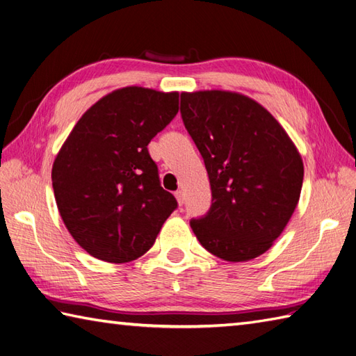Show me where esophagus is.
<instances>
[{"instance_id": "34e87169", "label": "esophagus", "mask_w": 356, "mask_h": 356, "mask_svg": "<svg viewBox=\"0 0 356 356\" xmlns=\"http://www.w3.org/2000/svg\"><path fill=\"white\" fill-rule=\"evenodd\" d=\"M174 195H176V199H177V202H179V205H184V202H185V194H184V191H176L174 193Z\"/></svg>"}]
</instances>
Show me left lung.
<instances>
[{
    "mask_svg": "<svg viewBox=\"0 0 356 356\" xmlns=\"http://www.w3.org/2000/svg\"><path fill=\"white\" fill-rule=\"evenodd\" d=\"M186 131L205 162L213 202L190 222L208 252L248 261L266 252L300 200L303 161L284 128L245 95H180Z\"/></svg>",
    "mask_w": 356,
    "mask_h": 356,
    "instance_id": "1",
    "label": "left lung"
}]
</instances>
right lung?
<instances>
[{
	"label": "right lung",
	"mask_w": 356,
	"mask_h": 356,
	"mask_svg": "<svg viewBox=\"0 0 356 356\" xmlns=\"http://www.w3.org/2000/svg\"><path fill=\"white\" fill-rule=\"evenodd\" d=\"M177 111V92L119 88L82 115L59 149L51 168L56 205L90 255L108 263L139 259L177 208L147 148Z\"/></svg>",
	"instance_id": "add662e5"
}]
</instances>
